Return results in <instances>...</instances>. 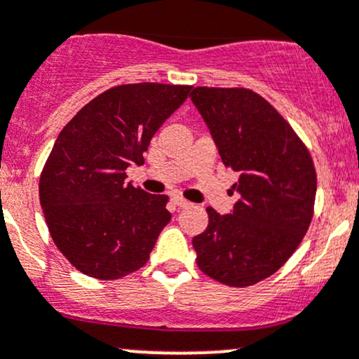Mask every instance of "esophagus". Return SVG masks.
Returning a JSON list of instances; mask_svg holds the SVG:
<instances>
[{
  "label": "esophagus",
  "mask_w": 359,
  "mask_h": 359,
  "mask_svg": "<svg viewBox=\"0 0 359 359\" xmlns=\"http://www.w3.org/2000/svg\"><path fill=\"white\" fill-rule=\"evenodd\" d=\"M172 201H173V205L175 206H179V208H186V206H189L191 203L187 201V200H184V198H180V196H175V198H172Z\"/></svg>",
  "instance_id": "esophagus-1"
}]
</instances>
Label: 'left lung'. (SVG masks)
Listing matches in <instances>:
<instances>
[{"instance_id": "obj_1", "label": "left lung", "mask_w": 359, "mask_h": 359, "mask_svg": "<svg viewBox=\"0 0 359 359\" xmlns=\"http://www.w3.org/2000/svg\"><path fill=\"white\" fill-rule=\"evenodd\" d=\"M189 97L222 163L240 177L229 215L206 208L208 227L193 238L196 264L219 283L250 287L276 273L307 233L316 198L313 158L253 90L196 86Z\"/></svg>"}]
</instances>
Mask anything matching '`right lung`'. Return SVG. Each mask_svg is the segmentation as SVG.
Returning a JSON list of instances; mask_svg holds the SVG:
<instances>
[{"mask_svg": "<svg viewBox=\"0 0 359 359\" xmlns=\"http://www.w3.org/2000/svg\"><path fill=\"white\" fill-rule=\"evenodd\" d=\"M193 86L132 83L90 100L57 137L39 177L50 236L86 276L118 280L149 260L172 215L168 196L126 184L159 126Z\"/></svg>", "mask_w": 359, "mask_h": 359, "instance_id": "obj_1", "label": "right lung"}]
</instances>
